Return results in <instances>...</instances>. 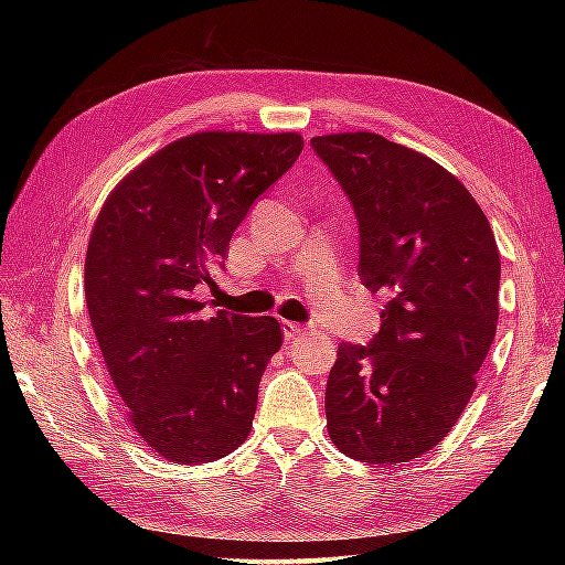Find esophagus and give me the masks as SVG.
<instances>
[{
    "label": "esophagus",
    "instance_id": "obj_1",
    "mask_svg": "<svg viewBox=\"0 0 565 565\" xmlns=\"http://www.w3.org/2000/svg\"><path fill=\"white\" fill-rule=\"evenodd\" d=\"M281 330H284V338H298V334H306V326L301 322H291V320H281Z\"/></svg>",
    "mask_w": 565,
    "mask_h": 565
}]
</instances>
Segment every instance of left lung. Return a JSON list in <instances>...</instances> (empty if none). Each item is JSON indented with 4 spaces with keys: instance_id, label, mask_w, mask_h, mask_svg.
<instances>
[{
    "instance_id": "obj_1",
    "label": "left lung",
    "mask_w": 565,
    "mask_h": 565,
    "mask_svg": "<svg viewBox=\"0 0 565 565\" xmlns=\"http://www.w3.org/2000/svg\"><path fill=\"white\" fill-rule=\"evenodd\" d=\"M310 148L354 209L359 279L386 301L371 342H342L330 369V439L364 463L411 461L447 437L495 340V235L425 154L364 130Z\"/></svg>"
}]
</instances>
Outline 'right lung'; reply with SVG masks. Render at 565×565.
Instances as JSON below:
<instances>
[{"label":"right lung","instance_id":"1","mask_svg":"<svg viewBox=\"0 0 565 565\" xmlns=\"http://www.w3.org/2000/svg\"><path fill=\"white\" fill-rule=\"evenodd\" d=\"M303 150L296 134H196L136 167L89 237L84 296L128 423L167 461L206 463L249 435L276 318L206 313L235 227Z\"/></svg>","mask_w":565,"mask_h":565}]
</instances>
